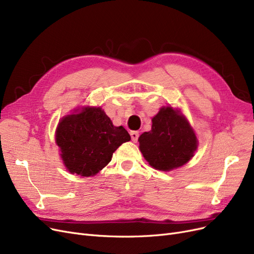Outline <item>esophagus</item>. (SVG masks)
<instances>
[{
	"label": "esophagus",
	"instance_id": "34e87169",
	"mask_svg": "<svg viewBox=\"0 0 254 254\" xmlns=\"http://www.w3.org/2000/svg\"><path fill=\"white\" fill-rule=\"evenodd\" d=\"M130 134V138H132V140L134 142H136L138 140V137H139V133L137 132V130H132V132L129 133Z\"/></svg>",
	"mask_w": 254,
	"mask_h": 254
}]
</instances>
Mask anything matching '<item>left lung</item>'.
Returning a JSON list of instances; mask_svg holds the SVG:
<instances>
[{"mask_svg":"<svg viewBox=\"0 0 254 254\" xmlns=\"http://www.w3.org/2000/svg\"><path fill=\"white\" fill-rule=\"evenodd\" d=\"M138 141L149 165L165 172L186 165L198 145L189 121L172 106H162L152 118L150 132L141 134Z\"/></svg>","mask_w":254,"mask_h":254,"instance_id":"obj_1","label":"left lung"}]
</instances>
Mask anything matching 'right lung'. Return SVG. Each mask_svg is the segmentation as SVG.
I'll return each mask as SVG.
<instances>
[{
  "label": "right lung",
  "instance_id": "1",
  "mask_svg": "<svg viewBox=\"0 0 254 254\" xmlns=\"http://www.w3.org/2000/svg\"><path fill=\"white\" fill-rule=\"evenodd\" d=\"M130 140L127 130L115 127L101 108L83 106L63 117L56 129V143L71 174L96 175L112 160L113 153Z\"/></svg>",
  "mask_w": 254,
  "mask_h": 254
}]
</instances>
